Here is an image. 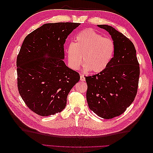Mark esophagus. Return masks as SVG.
Segmentation results:
<instances>
[{
	"label": "esophagus",
	"mask_w": 153,
	"mask_h": 153,
	"mask_svg": "<svg viewBox=\"0 0 153 153\" xmlns=\"http://www.w3.org/2000/svg\"><path fill=\"white\" fill-rule=\"evenodd\" d=\"M80 80L82 82H84L85 80V78L84 75H80Z\"/></svg>",
	"instance_id": "1"
}]
</instances>
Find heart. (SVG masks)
I'll use <instances>...</instances> for the list:
<instances>
[{
    "mask_svg": "<svg viewBox=\"0 0 153 153\" xmlns=\"http://www.w3.org/2000/svg\"><path fill=\"white\" fill-rule=\"evenodd\" d=\"M66 52L68 63L73 69H79L84 62L85 71L99 73L112 60L115 44L111 39L89 29L76 35L74 42L68 46Z\"/></svg>",
    "mask_w": 153,
    "mask_h": 153,
    "instance_id": "b5f03b06",
    "label": "heart"
}]
</instances>
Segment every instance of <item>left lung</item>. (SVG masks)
Returning a JSON list of instances; mask_svg holds the SVG:
<instances>
[{
  "label": "left lung",
  "instance_id": "8db88e82",
  "mask_svg": "<svg viewBox=\"0 0 153 153\" xmlns=\"http://www.w3.org/2000/svg\"><path fill=\"white\" fill-rule=\"evenodd\" d=\"M107 31L115 44V53L102 72L86 76V98L89 108L101 118L121 115L137 95L140 67L136 50L124 34L108 25H98Z\"/></svg>",
  "mask_w": 153,
  "mask_h": 153
}]
</instances>
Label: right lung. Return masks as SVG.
Returning <instances> with one entry per match:
<instances>
[{
	"instance_id": "right-lung-1",
	"label": "right lung",
	"mask_w": 153,
	"mask_h": 153,
	"mask_svg": "<svg viewBox=\"0 0 153 153\" xmlns=\"http://www.w3.org/2000/svg\"><path fill=\"white\" fill-rule=\"evenodd\" d=\"M78 23L45 24L27 35L16 59L18 89L26 105L41 116L61 112L80 75L69 68L64 45Z\"/></svg>"
}]
</instances>
